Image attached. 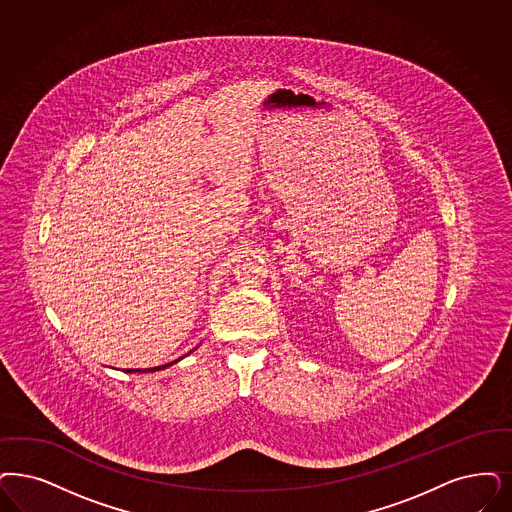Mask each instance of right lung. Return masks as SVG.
I'll use <instances>...</instances> for the list:
<instances>
[{
    "mask_svg": "<svg viewBox=\"0 0 512 512\" xmlns=\"http://www.w3.org/2000/svg\"><path fill=\"white\" fill-rule=\"evenodd\" d=\"M182 359V357H180ZM178 359V360H180ZM178 360H174V362H178ZM174 362H169V364H163V366H155V368H148V370H140V368H136V370H127V372H157V370H163V368H169L172 366Z\"/></svg>",
    "mask_w": 512,
    "mask_h": 512,
    "instance_id": "1",
    "label": "right lung"
}]
</instances>
